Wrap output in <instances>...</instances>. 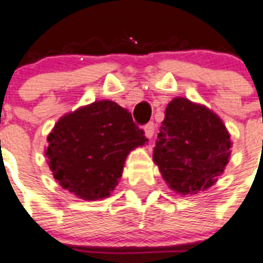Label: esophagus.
Instances as JSON below:
<instances>
[{
  "label": "esophagus",
  "mask_w": 263,
  "mask_h": 263,
  "mask_svg": "<svg viewBox=\"0 0 263 263\" xmlns=\"http://www.w3.org/2000/svg\"><path fill=\"white\" fill-rule=\"evenodd\" d=\"M155 134V124L154 123H148V124L144 125V135L148 139H151Z\"/></svg>",
  "instance_id": "34e87169"
}]
</instances>
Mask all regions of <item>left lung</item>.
<instances>
[{
  "label": "left lung",
  "instance_id": "obj_1",
  "mask_svg": "<svg viewBox=\"0 0 263 263\" xmlns=\"http://www.w3.org/2000/svg\"><path fill=\"white\" fill-rule=\"evenodd\" d=\"M230 154V134L217 115L186 98L168 102L153 158L173 191L185 196L212 186Z\"/></svg>",
  "mask_w": 263,
  "mask_h": 263
}]
</instances>
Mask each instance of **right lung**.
I'll list each match as a JSON object with an SVG mask.
<instances>
[{
    "label": "right lung",
    "mask_w": 263,
    "mask_h": 263,
    "mask_svg": "<svg viewBox=\"0 0 263 263\" xmlns=\"http://www.w3.org/2000/svg\"><path fill=\"white\" fill-rule=\"evenodd\" d=\"M47 140L59 185L82 200H97L109 196L129 151L148 139L127 109L102 100L62 117Z\"/></svg>",
    "instance_id": "obj_1"
}]
</instances>
